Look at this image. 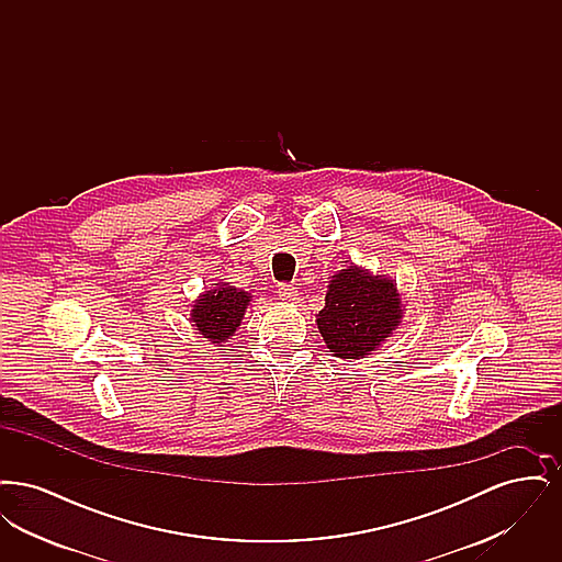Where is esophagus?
<instances>
[{
  "mask_svg": "<svg viewBox=\"0 0 562 562\" xmlns=\"http://www.w3.org/2000/svg\"><path fill=\"white\" fill-rule=\"evenodd\" d=\"M278 294L284 301H294L296 299V286L289 284V282H282V284H278Z\"/></svg>",
  "mask_w": 562,
  "mask_h": 562,
  "instance_id": "obj_1",
  "label": "esophagus"
}]
</instances>
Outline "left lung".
Wrapping results in <instances>:
<instances>
[{
	"mask_svg": "<svg viewBox=\"0 0 562 562\" xmlns=\"http://www.w3.org/2000/svg\"><path fill=\"white\" fill-rule=\"evenodd\" d=\"M401 318V294L392 280L349 268L333 276L318 328L337 358H364L392 335Z\"/></svg>",
	"mask_w": 562,
	"mask_h": 562,
	"instance_id": "1",
	"label": "left lung"
}]
</instances>
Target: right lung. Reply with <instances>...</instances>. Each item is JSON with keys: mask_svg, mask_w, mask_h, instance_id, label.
<instances>
[{"mask_svg": "<svg viewBox=\"0 0 562 562\" xmlns=\"http://www.w3.org/2000/svg\"><path fill=\"white\" fill-rule=\"evenodd\" d=\"M250 296L227 284H216L214 291H206L191 310V321L195 322L200 335L221 344L236 333L244 318Z\"/></svg>", "mask_w": 562, "mask_h": 562, "instance_id": "add662e5", "label": "right lung"}]
</instances>
